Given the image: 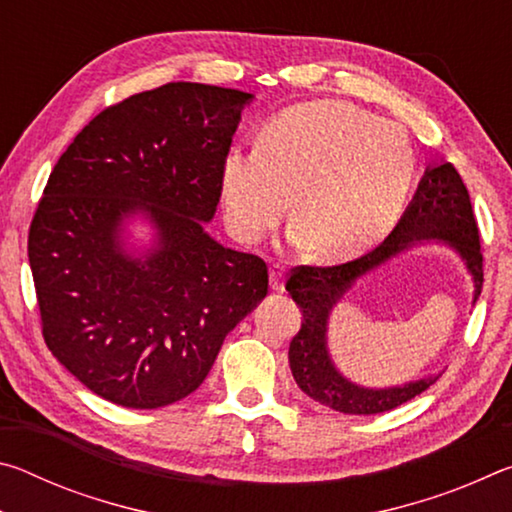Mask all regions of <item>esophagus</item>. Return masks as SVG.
Returning a JSON list of instances; mask_svg holds the SVG:
<instances>
[{
  "label": "esophagus",
  "mask_w": 512,
  "mask_h": 512,
  "mask_svg": "<svg viewBox=\"0 0 512 512\" xmlns=\"http://www.w3.org/2000/svg\"><path fill=\"white\" fill-rule=\"evenodd\" d=\"M268 282H271L273 291H284V268L275 264L271 268V275H268Z\"/></svg>",
  "instance_id": "1"
}]
</instances>
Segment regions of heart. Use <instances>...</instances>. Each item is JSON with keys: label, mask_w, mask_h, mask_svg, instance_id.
I'll return each mask as SVG.
<instances>
[{"label": "heart", "mask_w": 512, "mask_h": 512, "mask_svg": "<svg viewBox=\"0 0 512 512\" xmlns=\"http://www.w3.org/2000/svg\"><path fill=\"white\" fill-rule=\"evenodd\" d=\"M413 178L415 151L397 121L348 101L300 103L268 121L257 151L225 155V223L253 244L280 223L293 194V241H309L323 262H345L393 230Z\"/></svg>", "instance_id": "b5f03b06"}]
</instances>
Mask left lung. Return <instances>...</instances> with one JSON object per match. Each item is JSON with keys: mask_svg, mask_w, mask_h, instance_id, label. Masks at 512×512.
Instances as JSON below:
<instances>
[{"mask_svg": "<svg viewBox=\"0 0 512 512\" xmlns=\"http://www.w3.org/2000/svg\"><path fill=\"white\" fill-rule=\"evenodd\" d=\"M418 244H443L463 259L474 282V300L483 287V255L479 228L472 212L470 194L452 162L424 171L413 201L377 248L359 259L339 266H296L287 280V291L302 311L300 332L289 345V366L302 393L329 409L350 415L391 411L413 400L440 375L406 381L402 386L368 388L343 377L327 350L329 314L357 280L375 271L388 259Z\"/></svg>", "mask_w": 512, "mask_h": 512, "instance_id": "left-lung-1", "label": "left lung"}]
</instances>
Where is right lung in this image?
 Returning a JSON list of instances; mask_svg holds the SVG:
<instances>
[{
  "instance_id": "obj_1",
  "label": "right lung",
  "mask_w": 512,
  "mask_h": 512,
  "mask_svg": "<svg viewBox=\"0 0 512 512\" xmlns=\"http://www.w3.org/2000/svg\"><path fill=\"white\" fill-rule=\"evenodd\" d=\"M255 97L167 83L99 112L60 155L29 230L42 336L103 400L160 409L194 393L266 298L264 259L205 232L241 110ZM149 222L135 256L125 225Z\"/></svg>"
}]
</instances>
